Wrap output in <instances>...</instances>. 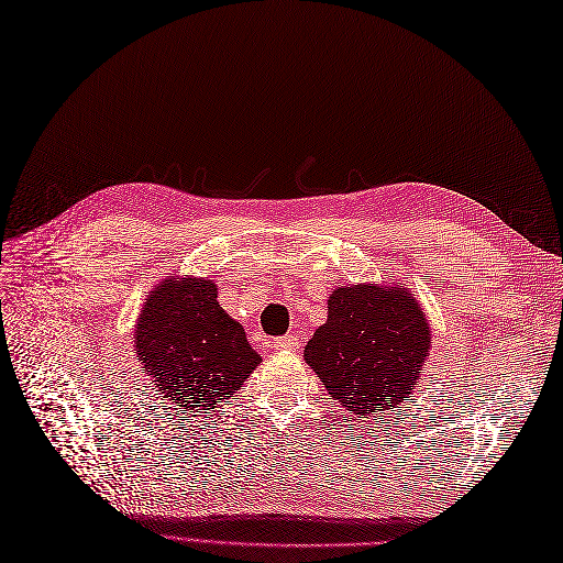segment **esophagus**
Returning a JSON list of instances; mask_svg holds the SVG:
<instances>
[{"mask_svg":"<svg viewBox=\"0 0 563 563\" xmlns=\"http://www.w3.org/2000/svg\"><path fill=\"white\" fill-rule=\"evenodd\" d=\"M274 351H296L298 349V336L296 334H284L272 341Z\"/></svg>","mask_w":563,"mask_h":563,"instance_id":"1","label":"esophagus"}]
</instances>
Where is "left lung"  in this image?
Returning <instances> with one entry per match:
<instances>
[{"mask_svg":"<svg viewBox=\"0 0 563 563\" xmlns=\"http://www.w3.org/2000/svg\"><path fill=\"white\" fill-rule=\"evenodd\" d=\"M430 344V324L408 289L349 284L329 296L327 322L303 355L324 389L361 418L408 401Z\"/></svg>","mask_w":563,"mask_h":563,"instance_id":"8db88e82","label":"left lung"}]
</instances>
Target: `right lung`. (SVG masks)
<instances>
[{"mask_svg": "<svg viewBox=\"0 0 563 563\" xmlns=\"http://www.w3.org/2000/svg\"><path fill=\"white\" fill-rule=\"evenodd\" d=\"M133 339L157 391L188 410L222 404L260 363L243 327L217 303V284L202 277L155 286Z\"/></svg>", "mask_w": 563, "mask_h": 563, "instance_id": "1", "label": "right lung"}]
</instances>
